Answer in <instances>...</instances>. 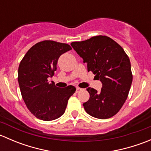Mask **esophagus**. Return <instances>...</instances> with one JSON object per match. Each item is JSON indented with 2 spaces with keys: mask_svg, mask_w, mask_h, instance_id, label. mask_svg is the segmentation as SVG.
Wrapping results in <instances>:
<instances>
[{
  "mask_svg": "<svg viewBox=\"0 0 151 151\" xmlns=\"http://www.w3.org/2000/svg\"><path fill=\"white\" fill-rule=\"evenodd\" d=\"M82 90H83V89H82V88H76V92L79 93V92H80V91H81Z\"/></svg>",
  "mask_w": 151,
  "mask_h": 151,
  "instance_id": "obj_1",
  "label": "esophagus"
}]
</instances>
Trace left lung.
Returning <instances> with one entry per match:
<instances>
[{
	"label": "left lung",
	"mask_w": 151,
	"mask_h": 151,
	"mask_svg": "<svg viewBox=\"0 0 151 151\" xmlns=\"http://www.w3.org/2000/svg\"><path fill=\"white\" fill-rule=\"evenodd\" d=\"M71 45L87 63L88 71L102 83L100 92L87 88L90 98L83 104L85 110L99 119L116 115L127 99L132 83L129 56L121 46L106 36H93Z\"/></svg>",
	"instance_id": "obj_1"
}]
</instances>
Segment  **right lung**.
Returning <instances> with one entry per match:
<instances>
[{
    "instance_id": "right-lung-1",
    "label": "right lung",
    "mask_w": 151,
    "mask_h": 151,
    "mask_svg": "<svg viewBox=\"0 0 151 151\" xmlns=\"http://www.w3.org/2000/svg\"><path fill=\"white\" fill-rule=\"evenodd\" d=\"M71 50L67 44L42 41L33 45L19 63L18 83L22 97L30 112L39 119L50 121L60 118L75 92L72 85L60 88L48 82L57 69L59 57Z\"/></svg>"
}]
</instances>
